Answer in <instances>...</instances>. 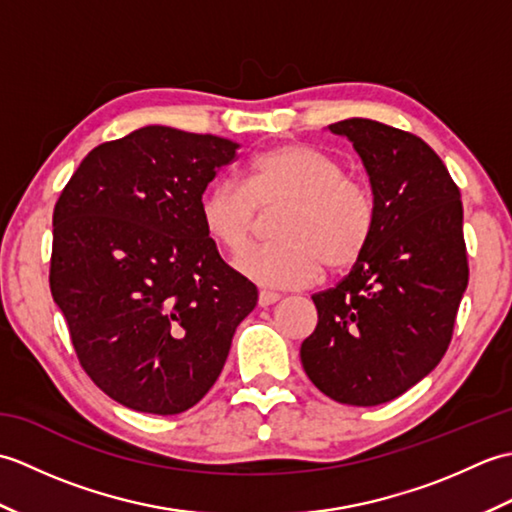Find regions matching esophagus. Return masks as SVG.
Returning <instances> with one entry per match:
<instances>
[{"label":"esophagus","mask_w":512,"mask_h":512,"mask_svg":"<svg viewBox=\"0 0 512 512\" xmlns=\"http://www.w3.org/2000/svg\"><path fill=\"white\" fill-rule=\"evenodd\" d=\"M277 301H279L277 292H270V290H262V292H259V299H257L259 308H268V306H273V303H277Z\"/></svg>","instance_id":"1"}]
</instances>
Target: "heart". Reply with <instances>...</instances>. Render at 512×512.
I'll use <instances>...</instances> for the list:
<instances>
[{
	"mask_svg": "<svg viewBox=\"0 0 512 512\" xmlns=\"http://www.w3.org/2000/svg\"><path fill=\"white\" fill-rule=\"evenodd\" d=\"M277 206V242L250 248L235 262L259 286L297 288L317 279L323 266L334 273L352 268L374 237V195L347 178L339 160L303 143L257 154L244 173V187L213 184L200 200V222L211 242L239 255L253 235L257 209Z\"/></svg>",
	"mask_w": 512,
	"mask_h": 512,
	"instance_id": "heart-1",
	"label": "heart"
}]
</instances>
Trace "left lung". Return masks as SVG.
I'll use <instances>...</instances> for the list:
<instances>
[{
	"instance_id": "obj_1",
	"label": "left lung",
	"mask_w": 512,
	"mask_h": 512,
	"mask_svg": "<svg viewBox=\"0 0 512 512\" xmlns=\"http://www.w3.org/2000/svg\"><path fill=\"white\" fill-rule=\"evenodd\" d=\"M361 156L376 202L363 257L330 290L301 343V363L325 396L383 405L436 367L469 284L460 189L422 138L369 118L330 125Z\"/></svg>"
}]
</instances>
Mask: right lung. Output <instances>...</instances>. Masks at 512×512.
<instances>
[{
    "label": "right lung",
    "mask_w": 512,
    "mask_h": 512,
    "mask_svg": "<svg viewBox=\"0 0 512 512\" xmlns=\"http://www.w3.org/2000/svg\"><path fill=\"white\" fill-rule=\"evenodd\" d=\"M239 145L147 125L94 147L52 215V299L94 385L173 416L220 376L257 288L224 264L200 200Z\"/></svg>",
    "instance_id": "right-lung-1"
}]
</instances>
